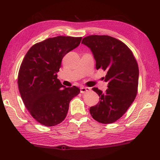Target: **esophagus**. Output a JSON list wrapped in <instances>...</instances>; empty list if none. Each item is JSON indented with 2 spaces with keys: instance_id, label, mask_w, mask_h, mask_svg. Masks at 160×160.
Instances as JSON below:
<instances>
[{
  "instance_id": "34e87169",
  "label": "esophagus",
  "mask_w": 160,
  "mask_h": 160,
  "mask_svg": "<svg viewBox=\"0 0 160 160\" xmlns=\"http://www.w3.org/2000/svg\"><path fill=\"white\" fill-rule=\"evenodd\" d=\"M90 90V88H88V87H82V88H80V92L82 94L88 92H89Z\"/></svg>"
}]
</instances>
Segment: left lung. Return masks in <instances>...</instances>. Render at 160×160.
<instances>
[{
    "label": "left lung",
    "instance_id": "8db88e82",
    "mask_svg": "<svg viewBox=\"0 0 160 160\" xmlns=\"http://www.w3.org/2000/svg\"><path fill=\"white\" fill-rule=\"evenodd\" d=\"M82 44L91 49L97 70L107 72L106 92L92 88L100 101L90 107V114L101 123L115 122L126 112L137 95L139 69L136 59L123 42L108 35L88 36Z\"/></svg>",
    "mask_w": 160,
    "mask_h": 160
}]
</instances>
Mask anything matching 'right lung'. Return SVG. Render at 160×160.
<instances>
[{
	"instance_id": "right-lung-1",
	"label": "right lung",
	"mask_w": 160,
	"mask_h": 160,
	"mask_svg": "<svg viewBox=\"0 0 160 160\" xmlns=\"http://www.w3.org/2000/svg\"><path fill=\"white\" fill-rule=\"evenodd\" d=\"M81 39L65 36L48 38L32 46L23 58L18 72L19 91L29 113L42 125L61 123L70 100L80 93L77 87L62 85L57 73L64 56L78 47Z\"/></svg>"
}]
</instances>
